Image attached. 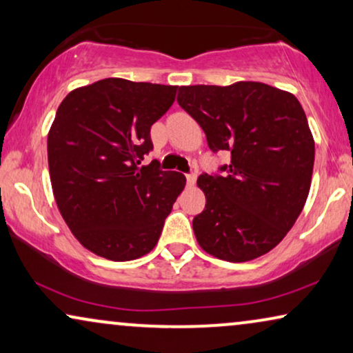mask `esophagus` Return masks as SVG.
Here are the masks:
<instances>
[{
	"label": "esophagus",
	"mask_w": 353,
	"mask_h": 353,
	"mask_svg": "<svg viewBox=\"0 0 353 353\" xmlns=\"http://www.w3.org/2000/svg\"><path fill=\"white\" fill-rule=\"evenodd\" d=\"M186 183H188V186H194L196 173H188V175H186Z\"/></svg>",
	"instance_id": "esophagus-1"
}]
</instances>
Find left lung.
<instances>
[{
  "mask_svg": "<svg viewBox=\"0 0 353 353\" xmlns=\"http://www.w3.org/2000/svg\"><path fill=\"white\" fill-rule=\"evenodd\" d=\"M176 101L204 130L212 152L231 154L220 173L197 178L205 194V209L192 220L197 243L226 262L270 252L310 191L315 143L301 103L259 81L180 86Z\"/></svg>",
  "mask_w": 353,
  "mask_h": 353,
  "instance_id": "1",
  "label": "left lung"
}]
</instances>
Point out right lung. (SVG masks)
Masks as SVG:
<instances>
[{
  "label": "right lung",
  "instance_id": "1",
  "mask_svg": "<svg viewBox=\"0 0 353 353\" xmlns=\"http://www.w3.org/2000/svg\"><path fill=\"white\" fill-rule=\"evenodd\" d=\"M176 90L104 79L70 91L57 109L48 133L52 192L75 238L99 257L127 262L151 252L186 185L183 173L139 167Z\"/></svg>",
  "mask_w": 353,
  "mask_h": 353
}]
</instances>
